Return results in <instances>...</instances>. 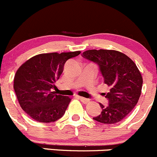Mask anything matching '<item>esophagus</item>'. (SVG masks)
I'll return each mask as SVG.
<instances>
[{"label": "esophagus", "instance_id": "esophagus-1", "mask_svg": "<svg viewBox=\"0 0 157 157\" xmlns=\"http://www.w3.org/2000/svg\"><path fill=\"white\" fill-rule=\"evenodd\" d=\"M78 98L80 99L81 101H82V103H84V104H87V103H88V102L90 101L89 99L85 98H83V97H78Z\"/></svg>", "mask_w": 157, "mask_h": 157}]
</instances>
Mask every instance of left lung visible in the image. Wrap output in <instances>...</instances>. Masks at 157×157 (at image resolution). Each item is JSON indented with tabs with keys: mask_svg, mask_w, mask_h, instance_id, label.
<instances>
[{
	"mask_svg": "<svg viewBox=\"0 0 157 157\" xmlns=\"http://www.w3.org/2000/svg\"><path fill=\"white\" fill-rule=\"evenodd\" d=\"M82 56L98 66L104 82L110 87L109 92L105 94L108 105L100 104L101 113L93 119L109 124L122 121L133 109L141 94L143 78L136 64L116 50L91 49Z\"/></svg>",
	"mask_w": 157,
	"mask_h": 157,
	"instance_id": "8db88e82",
	"label": "left lung"
}]
</instances>
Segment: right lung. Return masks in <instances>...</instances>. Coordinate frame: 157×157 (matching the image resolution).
<instances>
[{"mask_svg":"<svg viewBox=\"0 0 157 157\" xmlns=\"http://www.w3.org/2000/svg\"><path fill=\"white\" fill-rule=\"evenodd\" d=\"M80 51L39 54L25 62L17 71L13 88L22 109L35 121L54 122L64 115L71 98L52 91L68 59Z\"/></svg>","mask_w":157,"mask_h":157,"instance_id":"obj_1","label":"right lung"}]
</instances>
